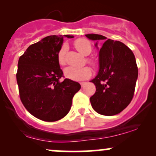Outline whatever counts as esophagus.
Instances as JSON below:
<instances>
[{
	"mask_svg": "<svg viewBox=\"0 0 156 156\" xmlns=\"http://www.w3.org/2000/svg\"><path fill=\"white\" fill-rule=\"evenodd\" d=\"M80 86H81V87H83L86 85V83H85V82H82V83H80Z\"/></svg>",
	"mask_w": 156,
	"mask_h": 156,
	"instance_id": "esophagus-1",
	"label": "esophagus"
}]
</instances>
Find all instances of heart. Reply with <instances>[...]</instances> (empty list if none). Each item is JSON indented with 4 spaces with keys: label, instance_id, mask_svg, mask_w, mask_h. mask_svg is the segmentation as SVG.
I'll return each instance as SVG.
<instances>
[{
    "label": "heart",
    "instance_id": "heart-1",
    "mask_svg": "<svg viewBox=\"0 0 156 156\" xmlns=\"http://www.w3.org/2000/svg\"><path fill=\"white\" fill-rule=\"evenodd\" d=\"M74 46L77 51H79L83 55H88L92 52V44L89 41L86 39H76L74 42ZM66 53H67V46L64 45L61 48L57 55V61L60 66H64L66 64ZM87 62L92 67H95L97 66V62L92 58H88ZM64 76L68 79L74 81H81L90 78L92 76V69L89 67L81 68L68 67L64 69Z\"/></svg>",
    "mask_w": 156,
    "mask_h": 156
}]
</instances>
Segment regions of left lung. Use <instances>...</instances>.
Returning a JSON list of instances; mask_svg holds the SVG:
<instances>
[{
  "label": "left lung",
  "instance_id": "1",
  "mask_svg": "<svg viewBox=\"0 0 156 156\" xmlns=\"http://www.w3.org/2000/svg\"><path fill=\"white\" fill-rule=\"evenodd\" d=\"M86 36L92 40L104 41L99 52V73L91 80L96 87L95 93L90 98L91 105L98 114L115 115L124 110L133 99L138 78L135 56L131 50L119 41L106 39L100 34Z\"/></svg>",
  "mask_w": 156,
  "mask_h": 156
}]
</instances>
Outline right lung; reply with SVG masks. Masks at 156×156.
<instances>
[{"mask_svg":"<svg viewBox=\"0 0 156 156\" xmlns=\"http://www.w3.org/2000/svg\"><path fill=\"white\" fill-rule=\"evenodd\" d=\"M73 36H48L27 48L20 57L16 74L21 102L30 114L45 122L65 117L73 98L79 91L78 82L64 78L57 61L64 39Z\"/></svg>","mask_w":156,"mask_h":156,"instance_id":"obj_1","label":"right lung"}]
</instances>
